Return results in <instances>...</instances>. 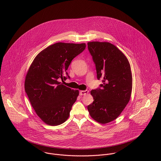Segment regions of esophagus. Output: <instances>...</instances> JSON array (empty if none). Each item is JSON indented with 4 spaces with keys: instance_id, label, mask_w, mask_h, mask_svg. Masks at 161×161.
I'll use <instances>...</instances> for the list:
<instances>
[{
    "instance_id": "1",
    "label": "esophagus",
    "mask_w": 161,
    "mask_h": 161,
    "mask_svg": "<svg viewBox=\"0 0 161 161\" xmlns=\"http://www.w3.org/2000/svg\"><path fill=\"white\" fill-rule=\"evenodd\" d=\"M88 92H89V91H87V90H86V91H81L79 92V95H86V94L88 93Z\"/></svg>"
}]
</instances>
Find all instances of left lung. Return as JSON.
I'll use <instances>...</instances> for the list:
<instances>
[{
  "label": "left lung",
  "instance_id": "1",
  "mask_svg": "<svg viewBox=\"0 0 161 161\" xmlns=\"http://www.w3.org/2000/svg\"><path fill=\"white\" fill-rule=\"evenodd\" d=\"M87 45L97 77L103 82L91 91L93 102L87 109L93 119L105 124L120 115L130 101L133 80L131 67L126 57L115 45L98 42H89Z\"/></svg>",
  "mask_w": 161,
  "mask_h": 161
}]
</instances>
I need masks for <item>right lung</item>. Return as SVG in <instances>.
I'll list each match as a JSON object with an SVG mask.
<instances>
[{"mask_svg":"<svg viewBox=\"0 0 161 161\" xmlns=\"http://www.w3.org/2000/svg\"><path fill=\"white\" fill-rule=\"evenodd\" d=\"M86 47L85 43L50 45L36 56L28 69L25 92L35 112L47 125H59L69 118L79 91L63 85L59 80L70 78L66 70Z\"/></svg>","mask_w":161,"mask_h":161,"instance_id":"obj_1","label":"right lung"}]
</instances>
